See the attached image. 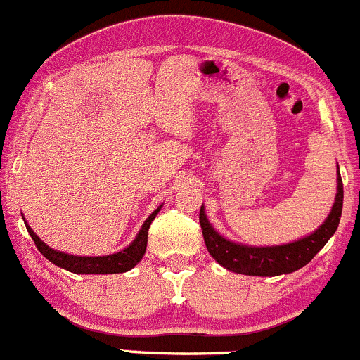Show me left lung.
<instances>
[{"instance_id":"1","label":"left lung","mask_w":360,"mask_h":360,"mask_svg":"<svg viewBox=\"0 0 360 360\" xmlns=\"http://www.w3.org/2000/svg\"><path fill=\"white\" fill-rule=\"evenodd\" d=\"M341 210H343V181H341V176H338L336 201L326 222L315 233L294 243L278 245V247H247V245L227 241L210 226L202 206L199 210V224H201L206 248L220 266L229 271L241 273V275L276 276L296 271L319 254L320 248L336 233Z\"/></svg>"}]
</instances>
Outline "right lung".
Returning <instances> with one entry per match:
<instances>
[{
	"mask_svg": "<svg viewBox=\"0 0 360 360\" xmlns=\"http://www.w3.org/2000/svg\"><path fill=\"white\" fill-rule=\"evenodd\" d=\"M161 210L159 206L147 220H145L143 227L138 233L136 240L129 245L127 248H124L122 252H117L112 255H103V257H77V255H68L63 252L52 250L51 247L44 243L40 238L34 234V231L27 227V233L33 238L34 245H37L38 250L52 262V264L59 266V268L68 269L71 273H78V275H112V273H126L131 268L138 264L143 257L145 250H147V240H148V227H150L152 220L155 219L158 212Z\"/></svg>",
	"mask_w": 360,
	"mask_h": 360,
	"instance_id": "obj_1",
	"label": "right lung"
}]
</instances>
